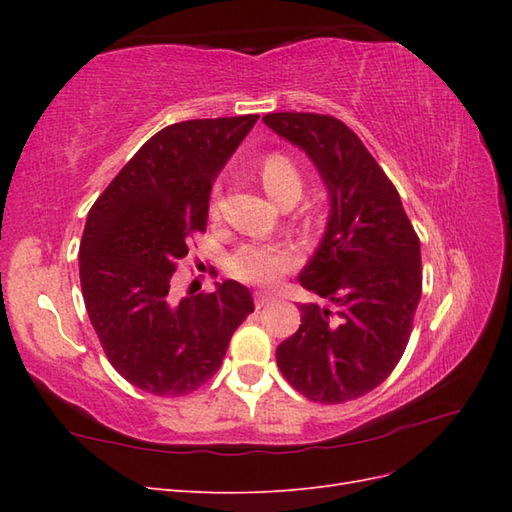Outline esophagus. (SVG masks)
<instances>
[{"label": "esophagus", "instance_id": "esophagus-1", "mask_svg": "<svg viewBox=\"0 0 512 512\" xmlns=\"http://www.w3.org/2000/svg\"><path fill=\"white\" fill-rule=\"evenodd\" d=\"M273 301H275V294H273V292H267V290H256V292H254L256 309L265 307V305H269V303H273Z\"/></svg>", "mask_w": 512, "mask_h": 512}]
</instances>
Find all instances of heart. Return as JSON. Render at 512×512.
I'll return each instance as SVG.
<instances>
[{
    "mask_svg": "<svg viewBox=\"0 0 512 512\" xmlns=\"http://www.w3.org/2000/svg\"><path fill=\"white\" fill-rule=\"evenodd\" d=\"M258 175L271 198L282 205H294L303 192V173L299 164L284 151H271L258 164ZM211 213L218 218L220 205L213 200ZM299 254L290 245L250 241L230 256L228 271L245 284H275L284 273L297 267Z\"/></svg>",
    "mask_w": 512,
    "mask_h": 512,
    "instance_id": "heart-1",
    "label": "heart"
}]
</instances>
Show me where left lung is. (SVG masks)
<instances>
[{
    "instance_id": "obj_1",
    "label": "left lung",
    "mask_w": 512,
    "mask_h": 512,
    "mask_svg": "<svg viewBox=\"0 0 512 512\" xmlns=\"http://www.w3.org/2000/svg\"><path fill=\"white\" fill-rule=\"evenodd\" d=\"M262 121L301 147L327 185L331 213L299 282V331L277 346L282 376L318 404H344L391 376L423 290L421 243L391 179L344 121L269 113Z\"/></svg>"
}]
</instances>
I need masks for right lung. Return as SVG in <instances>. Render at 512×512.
Wrapping results in <instances>:
<instances>
[{
	"instance_id": "add662e5",
	"label": "right lung",
	"mask_w": 512,
	"mask_h": 512,
	"mask_svg": "<svg viewBox=\"0 0 512 512\" xmlns=\"http://www.w3.org/2000/svg\"><path fill=\"white\" fill-rule=\"evenodd\" d=\"M256 121L241 115L166 126L89 209L79 250L87 314L106 359L145 393L200 389L254 312L239 282L175 299L170 280L190 239L207 230L213 179Z\"/></svg>"
}]
</instances>
